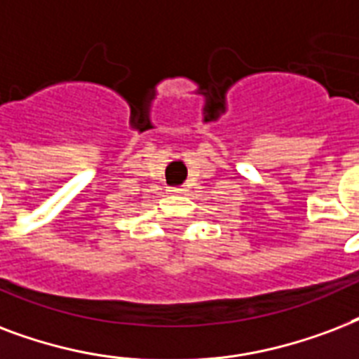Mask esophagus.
Here are the masks:
<instances>
[{
  "label": "esophagus",
  "mask_w": 359,
  "mask_h": 359,
  "mask_svg": "<svg viewBox=\"0 0 359 359\" xmlns=\"http://www.w3.org/2000/svg\"><path fill=\"white\" fill-rule=\"evenodd\" d=\"M185 191H187L185 187H170L168 189V194H185Z\"/></svg>",
  "instance_id": "esophagus-1"
}]
</instances>
